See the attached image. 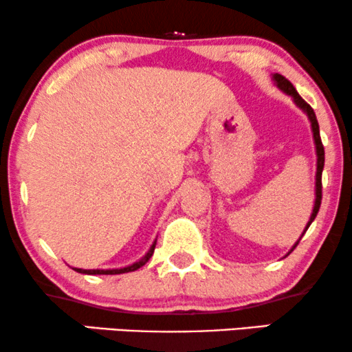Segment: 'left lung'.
Here are the masks:
<instances>
[{"label": "left lung", "instance_id": "1", "mask_svg": "<svg viewBox=\"0 0 352 352\" xmlns=\"http://www.w3.org/2000/svg\"><path fill=\"white\" fill-rule=\"evenodd\" d=\"M274 81L277 83V86L282 91H285V93L290 94V96L294 98V101H296V104L298 107H302L303 111L309 114V119L311 122V130H314V138H315V145H316V156H318V162H316V201H315V207H314V214H311L310 217V222L309 225H307V228L310 227V223L314 222L316 214H318L320 210V204H322V173H323V166H324V146L322 143V137H320V127H318V120H316V116L314 109H311V106L307 101H303L300 94L297 93V89L294 88V85L290 83V81L287 80L285 76L279 75V73H276L274 75ZM307 232V230H305ZM298 245V241L296 243V246ZM294 246V248H296Z\"/></svg>", "mask_w": 352, "mask_h": 352}]
</instances>
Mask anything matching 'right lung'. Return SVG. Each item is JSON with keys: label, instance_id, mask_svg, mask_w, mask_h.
Listing matches in <instances>:
<instances>
[{"label": "right lung", "instance_id": "add662e5", "mask_svg": "<svg viewBox=\"0 0 352 352\" xmlns=\"http://www.w3.org/2000/svg\"><path fill=\"white\" fill-rule=\"evenodd\" d=\"M155 245H156V241L153 243V246H151L148 253L145 254V258H142L140 261L135 263V264H132V266H129V267H124V269H107V271H102V269H76L75 267V271L81 272V274H124V272L137 271L138 267H142L143 264H145L151 258V254H153V251H155Z\"/></svg>", "mask_w": 352, "mask_h": 352}]
</instances>
